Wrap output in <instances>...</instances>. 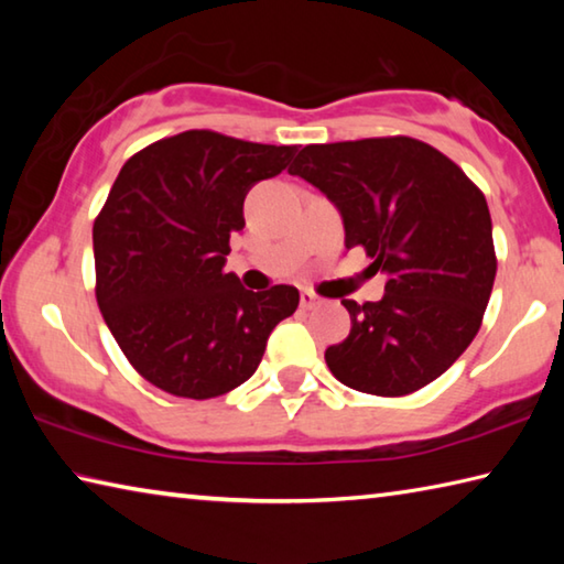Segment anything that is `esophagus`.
Instances as JSON below:
<instances>
[{
  "label": "esophagus",
  "mask_w": 564,
  "mask_h": 564,
  "mask_svg": "<svg viewBox=\"0 0 564 564\" xmlns=\"http://www.w3.org/2000/svg\"><path fill=\"white\" fill-rule=\"evenodd\" d=\"M318 305V295L311 291H301V308L303 311H313Z\"/></svg>",
  "instance_id": "obj_1"
}]
</instances>
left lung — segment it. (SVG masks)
I'll use <instances>...</instances> for the list:
<instances>
[{"instance_id":"left-lung-1","label":"left lung","mask_w":564,"mask_h":564,"mask_svg":"<svg viewBox=\"0 0 564 564\" xmlns=\"http://www.w3.org/2000/svg\"><path fill=\"white\" fill-rule=\"evenodd\" d=\"M289 174L326 194L386 273L380 301H343L348 338L326 350L330 373L370 395L415 393L470 346L495 271L488 202L463 169L410 137L301 149Z\"/></svg>"}]
</instances>
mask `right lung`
I'll list each match as a JSON object with an SVG mask.
<instances>
[{"mask_svg":"<svg viewBox=\"0 0 564 564\" xmlns=\"http://www.w3.org/2000/svg\"><path fill=\"white\" fill-rule=\"evenodd\" d=\"M295 151L194 129L121 166L94 221L97 303L149 383L178 398L224 395L256 373L271 330L299 308L293 285L253 293L224 271L246 194Z\"/></svg>","mask_w":564,"mask_h":564,"instance_id":"right-lung-1","label":"right lung"}]
</instances>
